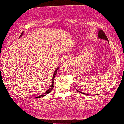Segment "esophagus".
I'll return each instance as SVG.
<instances>
[{
	"label": "esophagus",
	"mask_w": 124,
	"mask_h": 124,
	"mask_svg": "<svg viewBox=\"0 0 124 124\" xmlns=\"http://www.w3.org/2000/svg\"><path fill=\"white\" fill-rule=\"evenodd\" d=\"M67 62H68V59H66V58L64 59L63 60V62H63V64H66Z\"/></svg>",
	"instance_id": "34e87169"
}]
</instances>
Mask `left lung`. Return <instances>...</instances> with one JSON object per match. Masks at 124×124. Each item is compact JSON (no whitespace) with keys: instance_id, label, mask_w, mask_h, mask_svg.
Here are the masks:
<instances>
[{"instance_id":"obj_1","label":"left lung","mask_w":124,"mask_h":124,"mask_svg":"<svg viewBox=\"0 0 124 124\" xmlns=\"http://www.w3.org/2000/svg\"><path fill=\"white\" fill-rule=\"evenodd\" d=\"M98 39H104V40H106L108 41V43H109V39H108V38H107V37L106 35H105V33L103 32V31L101 29H99L98 30ZM78 91L79 93H81L83 94V93L80 92V91H79V90H77Z\"/></svg>"}]
</instances>
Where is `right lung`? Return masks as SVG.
Returning <instances> with one entry per match:
<instances>
[{"label": "right lung", "instance_id": "right-lung-1", "mask_svg": "<svg viewBox=\"0 0 124 124\" xmlns=\"http://www.w3.org/2000/svg\"><path fill=\"white\" fill-rule=\"evenodd\" d=\"M23 32L24 31H23L22 33H21V36H20V37H21V36H23ZM59 67H58L57 68H56V70H55L54 71V73H53V77H52V85H50V87L49 88V89L47 90L46 91V92H45L44 93V94H42V95H39V97H36V98H41V97H44V96H45L46 95H47L49 93H50V91H52V90L53 89V83H54V77H55V76H56V73H57V70H59Z\"/></svg>", "mask_w": 124, "mask_h": 124}]
</instances>
